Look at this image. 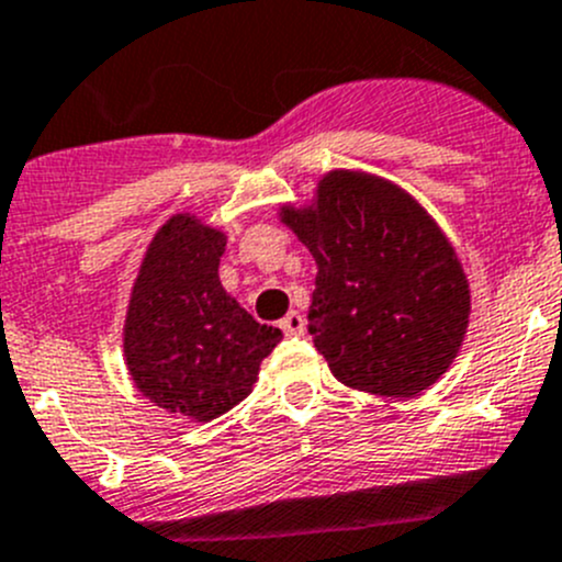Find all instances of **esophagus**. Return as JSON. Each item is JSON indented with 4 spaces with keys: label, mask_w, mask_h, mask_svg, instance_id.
I'll return each mask as SVG.
<instances>
[{
    "label": "esophagus",
    "mask_w": 562,
    "mask_h": 562,
    "mask_svg": "<svg viewBox=\"0 0 562 562\" xmlns=\"http://www.w3.org/2000/svg\"><path fill=\"white\" fill-rule=\"evenodd\" d=\"M281 330L286 336H301L306 330V319H303L301 312H290L284 319H281Z\"/></svg>",
    "instance_id": "1"
}]
</instances>
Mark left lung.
<instances>
[{
    "instance_id": "obj_1",
    "label": "left lung",
    "mask_w": 562,
    "mask_h": 562,
    "mask_svg": "<svg viewBox=\"0 0 562 562\" xmlns=\"http://www.w3.org/2000/svg\"><path fill=\"white\" fill-rule=\"evenodd\" d=\"M278 221L317 261L308 334L345 386L416 397L458 358L472 290L456 245L394 181L334 168Z\"/></svg>"
}]
</instances>
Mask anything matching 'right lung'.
I'll return each mask as SVG.
<instances>
[{
	"label": "right lung",
	"instance_id": "right-lung-1",
	"mask_svg": "<svg viewBox=\"0 0 562 562\" xmlns=\"http://www.w3.org/2000/svg\"><path fill=\"white\" fill-rule=\"evenodd\" d=\"M226 234L190 212L159 226L143 254L124 319V361L137 392L190 422L243 403L281 330L223 290Z\"/></svg>",
	"mask_w": 562,
	"mask_h": 562
}]
</instances>
